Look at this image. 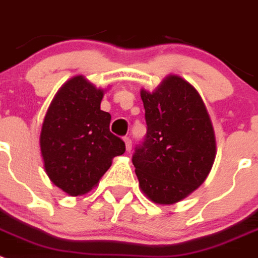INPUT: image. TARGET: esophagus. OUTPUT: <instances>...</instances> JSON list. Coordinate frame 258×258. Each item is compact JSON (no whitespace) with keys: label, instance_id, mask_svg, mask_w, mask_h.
I'll return each mask as SVG.
<instances>
[{"label":"esophagus","instance_id":"esophagus-1","mask_svg":"<svg viewBox=\"0 0 258 258\" xmlns=\"http://www.w3.org/2000/svg\"><path fill=\"white\" fill-rule=\"evenodd\" d=\"M124 142H125V149H126V151L131 152V150H132V141L129 140L127 137H125Z\"/></svg>","mask_w":258,"mask_h":258}]
</instances>
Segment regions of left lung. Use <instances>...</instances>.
I'll return each mask as SVG.
<instances>
[{"label": "left lung", "mask_w": 258, "mask_h": 258, "mask_svg": "<svg viewBox=\"0 0 258 258\" xmlns=\"http://www.w3.org/2000/svg\"><path fill=\"white\" fill-rule=\"evenodd\" d=\"M147 134L133 155L137 178L155 204L172 206L199 188L216 159L213 125L198 90L169 75L154 92L141 89Z\"/></svg>", "instance_id": "left-lung-1"}]
</instances>
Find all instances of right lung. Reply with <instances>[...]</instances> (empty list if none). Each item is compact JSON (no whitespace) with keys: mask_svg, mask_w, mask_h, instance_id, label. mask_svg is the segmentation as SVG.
<instances>
[{"mask_svg":"<svg viewBox=\"0 0 258 258\" xmlns=\"http://www.w3.org/2000/svg\"><path fill=\"white\" fill-rule=\"evenodd\" d=\"M104 89L83 75L66 81L52 98L40 134L41 156L52 183L71 197L95 187L125 143L109 132L101 109Z\"/></svg>","mask_w":258,"mask_h":258,"instance_id":"1","label":"right lung"}]
</instances>
